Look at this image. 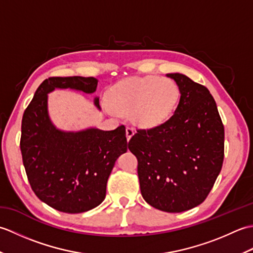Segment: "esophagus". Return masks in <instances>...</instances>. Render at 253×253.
Returning <instances> with one entry per match:
<instances>
[{"mask_svg": "<svg viewBox=\"0 0 253 253\" xmlns=\"http://www.w3.org/2000/svg\"><path fill=\"white\" fill-rule=\"evenodd\" d=\"M132 135H133V129H132V128L131 127H126V136H127L128 140H129Z\"/></svg>", "mask_w": 253, "mask_h": 253, "instance_id": "esophagus-1", "label": "esophagus"}]
</instances>
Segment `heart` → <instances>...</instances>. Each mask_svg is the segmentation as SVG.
Segmentation results:
<instances>
[{"mask_svg":"<svg viewBox=\"0 0 253 253\" xmlns=\"http://www.w3.org/2000/svg\"><path fill=\"white\" fill-rule=\"evenodd\" d=\"M178 101V88L169 78L132 77L116 84L109 93L110 111L130 115L136 125L151 128L164 123Z\"/></svg>","mask_w":253,"mask_h":253,"instance_id":"obj_1","label":"heart"}]
</instances>
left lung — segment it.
I'll return each mask as SVG.
<instances>
[{
    "label": "left lung",
    "mask_w": 253,
    "mask_h": 253,
    "mask_svg": "<svg viewBox=\"0 0 253 253\" xmlns=\"http://www.w3.org/2000/svg\"><path fill=\"white\" fill-rule=\"evenodd\" d=\"M180 99L168 121L138 129L128 149L138 160L141 195L153 208L178 213L201 204L224 161V125L207 87L182 74H168Z\"/></svg>",
    "instance_id": "left-lung-1"
}]
</instances>
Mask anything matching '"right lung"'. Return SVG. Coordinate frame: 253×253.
I'll list each match as a JSON object with an SVG mask.
<instances>
[{"label":"right lung","instance_id":"right-lung-1","mask_svg":"<svg viewBox=\"0 0 253 253\" xmlns=\"http://www.w3.org/2000/svg\"><path fill=\"white\" fill-rule=\"evenodd\" d=\"M96 85L93 77L47 78L21 121L20 151L31 189L41 201L64 213H83L101 204L115 161L127 151L124 125L114 130L63 131L50 120L47 93L56 88L93 93ZM94 104L100 109L99 98Z\"/></svg>","mask_w":253,"mask_h":253}]
</instances>
